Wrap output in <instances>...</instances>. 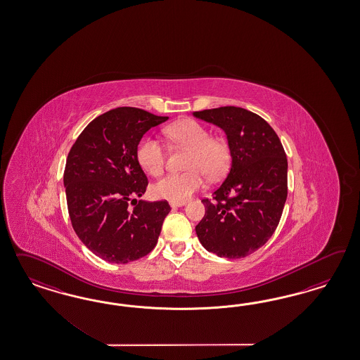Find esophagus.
Returning a JSON list of instances; mask_svg holds the SVG:
<instances>
[{
	"instance_id": "esophagus-1",
	"label": "esophagus",
	"mask_w": 360,
	"mask_h": 360,
	"mask_svg": "<svg viewBox=\"0 0 360 360\" xmlns=\"http://www.w3.org/2000/svg\"><path fill=\"white\" fill-rule=\"evenodd\" d=\"M185 205L186 202H170V207L172 208L182 207Z\"/></svg>"
}]
</instances>
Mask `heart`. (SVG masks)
<instances>
[{"label": "heart", "mask_w": 360, "mask_h": 360, "mask_svg": "<svg viewBox=\"0 0 360 360\" xmlns=\"http://www.w3.org/2000/svg\"><path fill=\"white\" fill-rule=\"evenodd\" d=\"M165 134L175 146L188 150L185 173L167 174L152 187L153 195L170 202H186L205 185V174L218 178L229 165V150L226 142L211 139L210 131L195 120L176 121L165 129ZM137 162L148 174L162 173L165 149L153 137H143L136 150Z\"/></svg>", "instance_id": "1"}]
</instances>
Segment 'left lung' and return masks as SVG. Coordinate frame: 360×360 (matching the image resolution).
I'll use <instances>...</instances> for the list:
<instances>
[{"label": "left lung", "mask_w": 360, "mask_h": 360, "mask_svg": "<svg viewBox=\"0 0 360 360\" xmlns=\"http://www.w3.org/2000/svg\"><path fill=\"white\" fill-rule=\"evenodd\" d=\"M193 116L226 133L232 158L212 202L202 200L206 214L196 236L219 257H245L269 240L283 215L288 196L283 143L266 121L247 109L220 107Z\"/></svg>", "instance_id": "1"}]
</instances>
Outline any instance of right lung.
<instances>
[{"mask_svg":"<svg viewBox=\"0 0 360 360\" xmlns=\"http://www.w3.org/2000/svg\"><path fill=\"white\" fill-rule=\"evenodd\" d=\"M167 119L131 107L112 109L91 121L68 153L63 182L72 227L105 262L139 260L157 244L170 206L137 203L148 178L136 150L143 134Z\"/></svg>","mask_w":360,"mask_h":360,"instance_id":"add662e5","label":"right lung"}]
</instances>
